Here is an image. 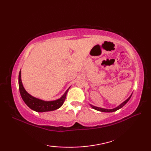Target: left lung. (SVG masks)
<instances>
[{
  "instance_id": "obj_1",
  "label": "left lung",
  "mask_w": 151,
  "mask_h": 151,
  "mask_svg": "<svg viewBox=\"0 0 151 151\" xmlns=\"http://www.w3.org/2000/svg\"><path fill=\"white\" fill-rule=\"evenodd\" d=\"M131 96H132V95H131ZM131 96L129 99H127V100H126L124 102H123V103H122L121 104H120L119 106H117V108H114V109H111V110H108V109H104V108H98V107H96V106H92V105H91V107L93 108V109H95V110H98V111H103V112H113V111H115L118 110L119 109H120L122 107H123L127 103L128 101L130 100Z\"/></svg>"
}]
</instances>
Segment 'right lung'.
<instances>
[{"label": "right lung", "instance_id": "add662e5", "mask_svg": "<svg viewBox=\"0 0 151 151\" xmlns=\"http://www.w3.org/2000/svg\"><path fill=\"white\" fill-rule=\"evenodd\" d=\"M19 88L21 97L25 104L32 110L37 112L53 111L60 108L65 102L67 91L69 90L67 89L62 97L58 100L52 101H44L40 100V99L35 98L28 94L24 89L21 82V71L19 72Z\"/></svg>", "mask_w": 151, "mask_h": 151}]
</instances>
